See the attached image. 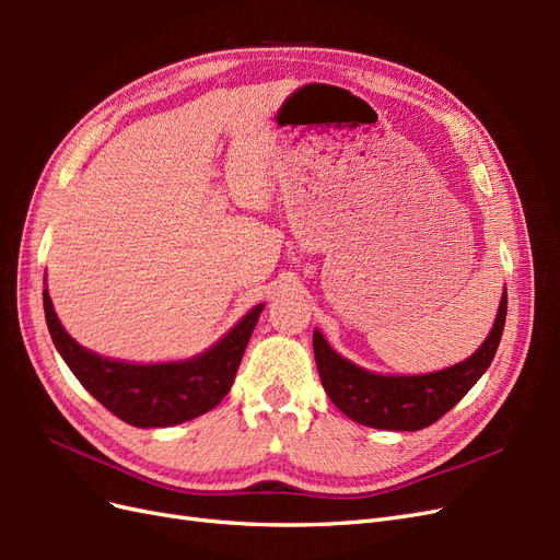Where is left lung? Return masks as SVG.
Listing matches in <instances>:
<instances>
[{
    "label": "left lung",
    "instance_id": "obj_1",
    "mask_svg": "<svg viewBox=\"0 0 560 560\" xmlns=\"http://www.w3.org/2000/svg\"><path fill=\"white\" fill-rule=\"evenodd\" d=\"M506 317V292L493 331L469 360L428 376H378L336 354L325 336L313 334L322 385L348 418L376 430L416 432L430 428L460 401L495 358Z\"/></svg>",
    "mask_w": 560,
    "mask_h": 560
}]
</instances>
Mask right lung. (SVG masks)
I'll return each instance as SVG.
<instances>
[{"label": "right lung", "mask_w": 560, "mask_h": 560, "mask_svg": "<svg viewBox=\"0 0 560 560\" xmlns=\"http://www.w3.org/2000/svg\"><path fill=\"white\" fill-rule=\"evenodd\" d=\"M44 313L62 360L107 411L132 428H167L208 413L226 397L261 306L249 311L206 354L173 364H124L97 358L62 329L46 290Z\"/></svg>", "instance_id": "right-lung-1"}]
</instances>
